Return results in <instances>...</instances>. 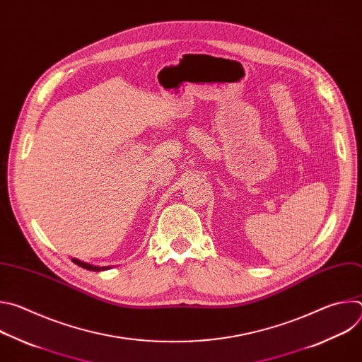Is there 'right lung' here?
I'll use <instances>...</instances> for the list:
<instances>
[{
  "label": "right lung",
  "instance_id": "add662e5",
  "mask_svg": "<svg viewBox=\"0 0 362 362\" xmlns=\"http://www.w3.org/2000/svg\"><path fill=\"white\" fill-rule=\"evenodd\" d=\"M71 261H73L76 265H78V267H81V268H84V269H88V271H94V272L110 269V267H101V268H100V267H93V265H90V264H86V262H81V261L76 259V257H71Z\"/></svg>",
  "mask_w": 362,
  "mask_h": 362
}]
</instances>
